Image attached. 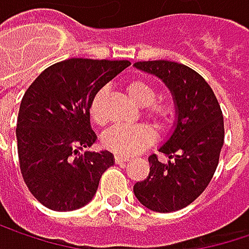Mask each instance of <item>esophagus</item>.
I'll return each mask as SVG.
<instances>
[{"instance_id": "esophagus-1", "label": "esophagus", "mask_w": 249, "mask_h": 249, "mask_svg": "<svg viewBox=\"0 0 249 249\" xmlns=\"http://www.w3.org/2000/svg\"><path fill=\"white\" fill-rule=\"evenodd\" d=\"M129 161V158H126V157H120V155H115V162L118 164V165H124L125 162H128Z\"/></svg>"}]
</instances>
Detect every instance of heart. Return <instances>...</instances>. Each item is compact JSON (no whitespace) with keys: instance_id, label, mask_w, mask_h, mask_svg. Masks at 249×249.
Instances as JSON below:
<instances>
[{"instance_id":"1","label":"heart","mask_w":249,"mask_h":249,"mask_svg":"<svg viewBox=\"0 0 249 249\" xmlns=\"http://www.w3.org/2000/svg\"><path fill=\"white\" fill-rule=\"evenodd\" d=\"M125 89L138 107H145V117L155 128L167 129L172 124L175 118V105L170 101H155L158 92L152 84L144 79H132L125 85ZM105 95L107 89L101 88L89 104V115L98 124L104 123L101 105ZM154 132L147 125H115L102 135L104 147L124 157H131L144 151L154 142Z\"/></svg>"}]
</instances>
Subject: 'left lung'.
<instances>
[{
  "label": "left lung",
  "mask_w": 249,
  "mask_h": 249,
  "mask_svg": "<svg viewBox=\"0 0 249 249\" xmlns=\"http://www.w3.org/2000/svg\"><path fill=\"white\" fill-rule=\"evenodd\" d=\"M135 68L168 87L177 121L161 145L168 162L152 154L149 174L134 185L138 201L155 213H172L195 201L211 182L224 144V117L214 91L192 68L172 61H140Z\"/></svg>",
  "instance_id": "obj_1"
}]
</instances>
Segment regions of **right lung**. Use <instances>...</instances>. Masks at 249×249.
Here are the masks:
<instances>
[{
  "mask_svg": "<svg viewBox=\"0 0 249 249\" xmlns=\"http://www.w3.org/2000/svg\"><path fill=\"white\" fill-rule=\"evenodd\" d=\"M129 61L71 58L44 70L25 91L17 120L22 178L47 208L74 211L95 195L101 175L114 165L109 151H84L97 135L89 104Z\"/></svg>",
  "mask_w": 249,
  "mask_h": 249,
  "instance_id": "obj_1",
  "label": "right lung"
}]
</instances>
